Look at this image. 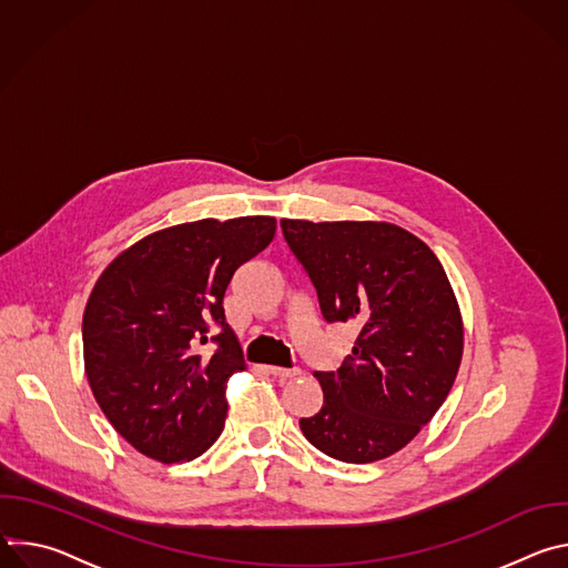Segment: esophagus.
Returning <instances> with one entry per match:
<instances>
[{
	"instance_id": "esophagus-1",
	"label": "esophagus",
	"mask_w": 568,
	"mask_h": 568,
	"mask_svg": "<svg viewBox=\"0 0 568 568\" xmlns=\"http://www.w3.org/2000/svg\"><path fill=\"white\" fill-rule=\"evenodd\" d=\"M267 373L274 375L276 379H292L301 375V368H281V366H267Z\"/></svg>"
}]
</instances>
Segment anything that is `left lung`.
Masks as SVG:
<instances>
[{
  "instance_id": "8db88e82",
  "label": "left lung",
  "mask_w": 568,
  "mask_h": 568,
  "mask_svg": "<svg viewBox=\"0 0 568 568\" xmlns=\"http://www.w3.org/2000/svg\"><path fill=\"white\" fill-rule=\"evenodd\" d=\"M323 321L353 323V353L314 371L323 407L303 436L344 463L402 449L445 402L463 357V323L447 274L423 240L386 222L281 220Z\"/></svg>"
}]
</instances>
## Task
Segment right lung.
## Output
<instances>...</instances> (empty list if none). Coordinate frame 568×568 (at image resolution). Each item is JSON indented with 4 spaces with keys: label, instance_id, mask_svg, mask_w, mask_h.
Segmentation results:
<instances>
[{
    "label": "right lung",
    "instance_id": "obj_1",
    "mask_svg": "<svg viewBox=\"0 0 568 568\" xmlns=\"http://www.w3.org/2000/svg\"><path fill=\"white\" fill-rule=\"evenodd\" d=\"M276 233L265 215L156 231L99 278L83 316L85 371L112 427L141 454L182 463L222 434L224 388L245 371L222 298ZM211 341V356L199 346Z\"/></svg>",
    "mask_w": 568,
    "mask_h": 568
}]
</instances>
